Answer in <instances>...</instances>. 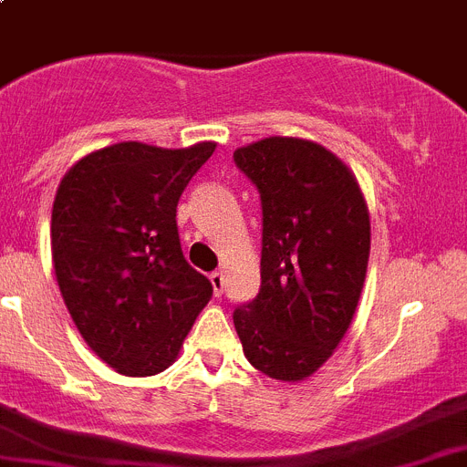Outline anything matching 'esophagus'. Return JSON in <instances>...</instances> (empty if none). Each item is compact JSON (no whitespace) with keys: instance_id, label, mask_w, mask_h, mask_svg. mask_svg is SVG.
<instances>
[{"instance_id":"1","label":"esophagus","mask_w":467,"mask_h":467,"mask_svg":"<svg viewBox=\"0 0 467 467\" xmlns=\"http://www.w3.org/2000/svg\"><path fill=\"white\" fill-rule=\"evenodd\" d=\"M211 282H213V292H215V296H222V294H224V273L222 271L211 273Z\"/></svg>"}]
</instances>
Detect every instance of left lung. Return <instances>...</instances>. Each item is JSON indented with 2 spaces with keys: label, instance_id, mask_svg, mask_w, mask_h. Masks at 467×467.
<instances>
[{
  "label": "left lung",
  "instance_id": "obj_1",
  "mask_svg": "<svg viewBox=\"0 0 467 467\" xmlns=\"http://www.w3.org/2000/svg\"><path fill=\"white\" fill-rule=\"evenodd\" d=\"M262 199V286L234 310L247 361L310 378L348 333L366 280L370 217L352 171L322 145L271 136L234 152Z\"/></svg>",
  "mask_w": 467,
  "mask_h": 467
}]
</instances>
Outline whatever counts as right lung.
Returning a JSON list of instances; mask_svg holds the SVG:
<instances>
[{
    "label": "right lung",
    "mask_w": 467,
    "mask_h": 467,
    "mask_svg": "<svg viewBox=\"0 0 467 467\" xmlns=\"http://www.w3.org/2000/svg\"><path fill=\"white\" fill-rule=\"evenodd\" d=\"M215 152L115 143L62 178L50 220L53 264L67 310L101 361L130 378L175 361L213 285L182 256L175 208Z\"/></svg>",
    "instance_id": "obj_1"
}]
</instances>
